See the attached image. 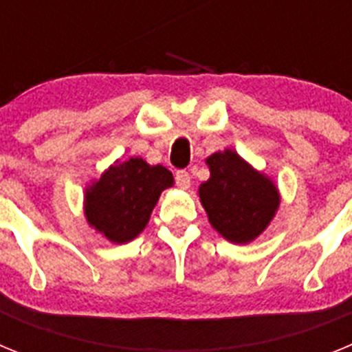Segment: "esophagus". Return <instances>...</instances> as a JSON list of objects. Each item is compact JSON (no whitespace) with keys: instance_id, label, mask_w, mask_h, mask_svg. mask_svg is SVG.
Returning a JSON list of instances; mask_svg holds the SVG:
<instances>
[{"instance_id":"34e87169","label":"esophagus","mask_w":352,"mask_h":352,"mask_svg":"<svg viewBox=\"0 0 352 352\" xmlns=\"http://www.w3.org/2000/svg\"><path fill=\"white\" fill-rule=\"evenodd\" d=\"M176 185L182 190H188L190 188V174L186 173V170H178L176 173Z\"/></svg>"}]
</instances>
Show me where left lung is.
Wrapping results in <instances>:
<instances>
[{"label": "left lung", "mask_w": 352, "mask_h": 352, "mask_svg": "<svg viewBox=\"0 0 352 352\" xmlns=\"http://www.w3.org/2000/svg\"><path fill=\"white\" fill-rule=\"evenodd\" d=\"M210 179L199 186V199L210 223L232 243H250L275 217L280 194L275 183L232 149L206 158Z\"/></svg>", "instance_id": "obj_1"}]
</instances>
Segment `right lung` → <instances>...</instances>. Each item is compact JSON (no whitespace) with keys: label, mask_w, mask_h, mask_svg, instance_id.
I'll use <instances>...</instances> for the list:
<instances>
[{"label":"right lung","mask_w":352,"mask_h":352,"mask_svg":"<svg viewBox=\"0 0 352 352\" xmlns=\"http://www.w3.org/2000/svg\"><path fill=\"white\" fill-rule=\"evenodd\" d=\"M173 183L164 166H149L139 157L116 162L86 188L84 214L109 241L126 243L144 231L158 197Z\"/></svg>","instance_id":"1"}]
</instances>
